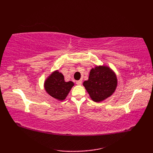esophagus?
Wrapping results in <instances>:
<instances>
[{"label":"esophagus","mask_w":153,"mask_h":153,"mask_svg":"<svg viewBox=\"0 0 153 153\" xmlns=\"http://www.w3.org/2000/svg\"><path fill=\"white\" fill-rule=\"evenodd\" d=\"M82 80H78V81H77V82H76V84H77V85H82Z\"/></svg>","instance_id":"34e87169"}]
</instances>
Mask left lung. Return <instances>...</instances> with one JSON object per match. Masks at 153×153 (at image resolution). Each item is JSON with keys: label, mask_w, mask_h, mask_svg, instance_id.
<instances>
[{"label": "left lung", "mask_w": 153, "mask_h": 153, "mask_svg": "<svg viewBox=\"0 0 153 153\" xmlns=\"http://www.w3.org/2000/svg\"><path fill=\"white\" fill-rule=\"evenodd\" d=\"M93 101L101 102L114 93L118 85L116 74L108 66H96L90 71L89 79L83 83Z\"/></svg>", "instance_id": "left-lung-1"}]
</instances>
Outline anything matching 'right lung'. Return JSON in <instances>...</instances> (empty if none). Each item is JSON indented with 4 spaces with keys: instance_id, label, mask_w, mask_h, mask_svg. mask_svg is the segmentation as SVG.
I'll return each instance as SVG.
<instances>
[{
    "instance_id": "obj_1",
    "label": "right lung",
    "mask_w": 153,
    "mask_h": 153,
    "mask_svg": "<svg viewBox=\"0 0 153 153\" xmlns=\"http://www.w3.org/2000/svg\"><path fill=\"white\" fill-rule=\"evenodd\" d=\"M74 82H66L63 74L58 70L53 71L45 81L44 87L47 93L52 97L58 100H63L66 98Z\"/></svg>"
}]
</instances>
